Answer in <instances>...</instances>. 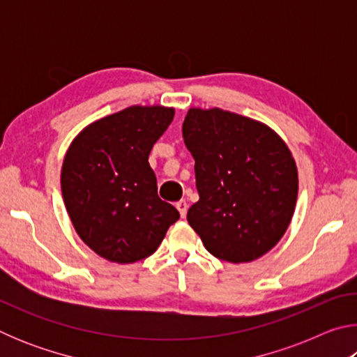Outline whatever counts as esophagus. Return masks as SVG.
Instances as JSON below:
<instances>
[{
  "label": "esophagus",
  "instance_id": "1",
  "mask_svg": "<svg viewBox=\"0 0 357 357\" xmlns=\"http://www.w3.org/2000/svg\"><path fill=\"white\" fill-rule=\"evenodd\" d=\"M176 208H178V211H179V215L184 219L185 214H187V203H185L184 200H181V202L176 203Z\"/></svg>",
  "mask_w": 357,
  "mask_h": 357
}]
</instances>
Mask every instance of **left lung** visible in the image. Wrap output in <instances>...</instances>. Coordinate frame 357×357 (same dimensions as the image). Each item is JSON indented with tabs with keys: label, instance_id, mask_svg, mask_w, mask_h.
<instances>
[{
	"label": "left lung",
	"instance_id": "8db88e82",
	"mask_svg": "<svg viewBox=\"0 0 357 357\" xmlns=\"http://www.w3.org/2000/svg\"><path fill=\"white\" fill-rule=\"evenodd\" d=\"M200 200L187 222L214 257L249 263L285 234L298 200V167L283 138L261 121L192 107L183 123Z\"/></svg>",
	"mask_w": 357,
	"mask_h": 357
}]
</instances>
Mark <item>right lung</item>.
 Listing matches in <instances>:
<instances>
[{"label": "right lung", "instance_id": "1", "mask_svg": "<svg viewBox=\"0 0 357 357\" xmlns=\"http://www.w3.org/2000/svg\"><path fill=\"white\" fill-rule=\"evenodd\" d=\"M173 118V107L130 105L93 121L66 151V211L83 243L108 261L130 264L153 255L179 219L157 195L148 162Z\"/></svg>", "mask_w": 357, "mask_h": 357}]
</instances>
